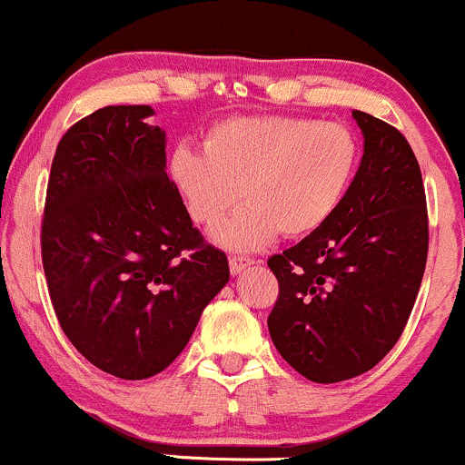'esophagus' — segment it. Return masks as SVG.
<instances>
[{
	"instance_id": "34e87169",
	"label": "esophagus",
	"mask_w": 465,
	"mask_h": 465,
	"mask_svg": "<svg viewBox=\"0 0 465 465\" xmlns=\"http://www.w3.org/2000/svg\"><path fill=\"white\" fill-rule=\"evenodd\" d=\"M251 264H255L251 258H242V255H233V258H229V269H232L233 275L242 273L244 269H249Z\"/></svg>"
}]
</instances>
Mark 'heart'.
Instances as JSON below:
<instances>
[{"label":"heart","mask_w":465,"mask_h":465,"mask_svg":"<svg viewBox=\"0 0 465 465\" xmlns=\"http://www.w3.org/2000/svg\"><path fill=\"white\" fill-rule=\"evenodd\" d=\"M361 163L356 135L339 122L300 115L233 117L212 126L203 151L179 143L168 173L196 225L232 251L264 247L277 233L319 232L343 205Z\"/></svg>","instance_id":"1"}]
</instances>
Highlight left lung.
<instances>
[{
  "label": "left lung",
  "instance_id": "obj_1",
  "mask_svg": "<svg viewBox=\"0 0 465 465\" xmlns=\"http://www.w3.org/2000/svg\"><path fill=\"white\" fill-rule=\"evenodd\" d=\"M362 159L343 205L319 232L269 258L280 295L273 345L312 382H341L398 343L429 253L420 163L398 129L362 111Z\"/></svg>",
  "mask_w": 465,
  "mask_h": 465
}]
</instances>
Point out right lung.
I'll return each mask as SVG.
<instances>
[{
	"label": "right lung",
	"mask_w": 465,
	"mask_h": 465,
	"mask_svg": "<svg viewBox=\"0 0 465 465\" xmlns=\"http://www.w3.org/2000/svg\"><path fill=\"white\" fill-rule=\"evenodd\" d=\"M146 104L104 106L58 142L41 255L63 332L124 381L163 371L229 282L227 255L192 225Z\"/></svg>",
	"instance_id": "obj_1"
}]
</instances>
